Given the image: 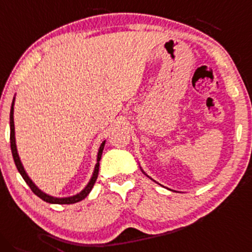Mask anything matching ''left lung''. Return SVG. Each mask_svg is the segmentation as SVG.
I'll return each instance as SVG.
<instances>
[{
    "label": "left lung",
    "instance_id": "8db88e82",
    "mask_svg": "<svg viewBox=\"0 0 252 252\" xmlns=\"http://www.w3.org/2000/svg\"><path fill=\"white\" fill-rule=\"evenodd\" d=\"M140 169H141V168H140ZM141 171H143V172H144V174H145V171H144V170H143V169H141ZM145 175H146V174H145ZM146 176H148V175H146ZM148 177H150V176H148ZM150 179H151V177H150ZM151 180H152V179H151ZM152 181H155V180H152ZM155 182H156V181H155ZM160 186H162V185H160Z\"/></svg>",
    "mask_w": 252,
    "mask_h": 252
}]
</instances>
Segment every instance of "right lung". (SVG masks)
I'll return each mask as SVG.
<instances>
[{
    "label": "right lung",
    "instance_id": "add662e5",
    "mask_svg": "<svg viewBox=\"0 0 252 252\" xmlns=\"http://www.w3.org/2000/svg\"><path fill=\"white\" fill-rule=\"evenodd\" d=\"M14 102H15V96L13 98V102H12V107H10V115H9V125H10V149H12V154H13V158H14V162H15L16 168L20 172V175L22 176V179L25 180V182L30 186V188L32 189V191L34 193L36 196L40 197L41 200L44 201L49 202V203H59V205H69V203H76L81 200H83L84 197L87 196L90 193L93 187H94L96 179H97V175H98V166H100V159L101 156H102V151L104 148V144H106V140H103L101 143L100 148H98L97 151V158H96V164H95V168L94 171H93L92 177H90L88 185L86 186L80 193H77L76 195H72V196H67V197H55V196H51V195L44 193L41 189H39L35 186V183L31 180V177L28 176L26 170H25L24 165H22L21 159H20L19 154H18V149H16V141H15V126H14Z\"/></svg>",
    "mask_w": 252,
    "mask_h": 252
}]
</instances>
